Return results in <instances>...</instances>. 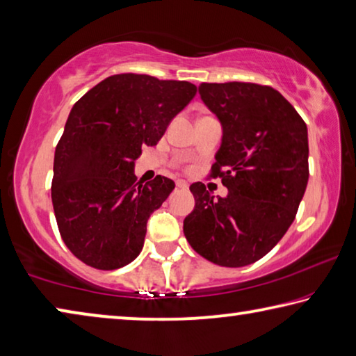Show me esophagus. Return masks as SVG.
<instances>
[{
	"mask_svg": "<svg viewBox=\"0 0 356 356\" xmlns=\"http://www.w3.org/2000/svg\"><path fill=\"white\" fill-rule=\"evenodd\" d=\"M176 185H177V188H182V190L188 188V182H186V180H182V179L176 180Z\"/></svg>",
	"mask_w": 356,
	"mask_h": 356,
	"instance_id": "34e87169",
	"label": "esophagus"
}]
</instances>
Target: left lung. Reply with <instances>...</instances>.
I'll return each mask as SVG.
<instances>
[{"label": "left lung", "instance_id": "obj_1", "mask_svg": "<svg viewBox=\"0 0 356 356\" xmlns=\"http://www.w3.org/2000/svg\"><path fill=\"white\" fill-rule=\"evenodd\" d=\"M204 104L218 118L222 136L212 177L227 196L197 182L195 209L184 220L191 248L221 267L259 261L287 232L308 185V129L295 108L270 86L201 83Z\"/></svg>", "mask_w": 356, "mask_h": 356}]
</instances>
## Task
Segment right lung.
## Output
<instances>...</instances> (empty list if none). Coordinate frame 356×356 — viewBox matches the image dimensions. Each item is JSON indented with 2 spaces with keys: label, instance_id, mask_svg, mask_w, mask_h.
Listing matches in <instances>:
<instances>
[{
  "label": "right lung",
  "instance_id": "obj_1",
  "mask_svg": "<svg viewBox=\"0 0 356 356\" xmlns=\"http://www.w3.org/2000/svg\"><path fill=\"white\" fill-rule=\"evenodd\" d=\"M195 95L188 81L120 74L72 108L55 150L51 201L64 243L81 262L114 270L140 254L149 216L176 185L163 176L136 182L135 160Z\"/></svg>",
  "mask_w": 356,
  "mask_h": 356
}]
</instances>
